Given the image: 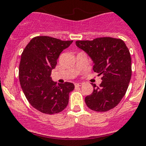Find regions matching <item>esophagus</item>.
I'll list each match as a JSON object with an SVG mask.
<instances>
[{
  "label": "esophagus",
  "mask_w": 146,
  "mask_h": 146,
  "mask_svg": "<svg viewBox=\"0 0 146 146\" xmlns=\"http://www.w3.org/2000/svg\"><path fill=\"white\" fill-rule=\"evenodd\" d=\"M82 83H76L75 86L76 87H79V86H82Z\"/></svg>",
  "instance_id": "esophagus-1"
}]
</instances>
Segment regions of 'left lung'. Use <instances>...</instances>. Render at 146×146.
Returning a JSON list of instances; mask_svg holds the SVG:
<instances>
[{
  "instance_id": "1",
  "label": "left lung",
  "mask_w": 146,
  "mask_h": 146,
  "mask_svg": "<svg viewBox=\"0 0 146 146\" xmlns=\"http://www.w3.org/2000/svg\"><path fill=\"white\" fill-rule=\"evenodd\" d=\"M76 44L87 53L94 62L93 70L101 75L100 87L92 84L94 91L85 97L87 106L96 112H106L118 105L126 93L131 80V54L121 39L100 37L78 40Z\"/></svg>"
}]
</instances>
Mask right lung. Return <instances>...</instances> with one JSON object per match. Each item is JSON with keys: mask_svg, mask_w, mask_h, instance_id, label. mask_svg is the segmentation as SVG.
<instances>
[{"mask_svg": "<svg viewBox=\"0 0 146 146\" xmlns=\"http://www.w3.org/2000/svg\"><path fill=\"white\" fill-rule=\"evenodd\" d=\"M72 42L47 36H35L23 50L19 70L20 85L29 104L42 113L56 114L68 104L74 85H57L50 76L61 52Z\"/></svg>", "mask_w": 146, "mask_h": 146, "instance_id": "add662e5", "label": "right lung"}]
</instances>
